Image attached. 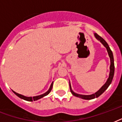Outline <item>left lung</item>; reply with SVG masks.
<instances>
[{
  "instance_id": "left-lung-1",
  "label": "left lung",
  "mask_w": 122,
  "mask_h": 122,
  "mask_svg": "<svg viewBox=\"0 0 122 122\" xmlns=\"http://www.w3.org/2000/svg\"><path fill=\"white\" fill-rule=\"evenodd\" d=\"M94 36L97 39H98L99 41H100L101 43H102V45L104 46L106 48V49L107 50V52H108V54H109V56L110 57V60H111V65H110V73H109V78L107 79L106 83L103 85L101 88H100V90H98L96 92H95L94 94H92L91 95H82V94H79L75 93L72 90V88H71V86H70V89L71 93L73 95L76 96V97H79L80 98H82V99H84V100H92V99H94L95 98H98L99 97L101 94H102L103 92H104L105 90L109 87V86L111 83L112 81V79H113V77H114V57H113V54H112V52L111 50L110 49L109 45L107 43V42L103 39L100 37L99 35H98L97 33H94Z\"/></svg>"
}]
</instances>
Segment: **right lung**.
Returning a JSON list of instances; mask_svg holds the SVG:
<instances>
[{"instance_id":"add662e5","label":"right lung","mask_w":122,"mask_h":122,"mask_svg":"<svg viewBox=\"0 0 122 122\" xmlns=\"http://www.w3.org/2000/svg\"><path fill=\"white\" fill-rule=\"evenodd\" d=\"M52 86H53V82L51 84V85L50 86V89H48V91L47 92H46L45 93L43 94H41V95L39 96H33V97H26V96H24L22 95V94H18L17 92H15V91H12L14 92L15 94L18 97H19L20 98H21L22 100H26V101H28V102H33V101H36V100H39V99H41V98H43L44 96H47L48 94L50 92V91H52Z\"/></svg>"}]
</instances>
